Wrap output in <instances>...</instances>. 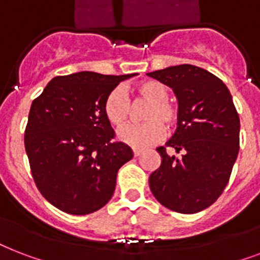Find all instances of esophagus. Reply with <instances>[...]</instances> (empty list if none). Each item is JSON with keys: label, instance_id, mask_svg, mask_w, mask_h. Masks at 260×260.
<instances>
[{"label": "esophagus", "instance_id": "1", "mask_svg": "<svg viewBox=\"0 0 260 260\" xmlns=\"http://www.w3.org/2000/svg\"><path fill=\"white\" fill-rule=\"evenodd\" d=\"M140 154H142V150H139V148H134V156H136V158H138Z\"/></svg>", "mask_w": 260, "mask_h": 260}]
</instances>
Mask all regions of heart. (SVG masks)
I'll use <instances>...</instances> for the list:
<instances>
[{
    "instance_id": "obj_1",
    "label": "heart",
    "mask_w": 260,
    "mask_h": 260,
    "mask_svg": "<svg viewBox=\"0 0 260 260\" xmlns=\"http://www.w3.org/2000/svg\"><path fill=\"white\" fill-rule=\"evenodd\" d=\"M134 91L139 98L148 101L142 114L146 122L120 131L118 139L134 147L150 146L163 139V125L171 129L177 124L179 112L177 106L169 101L167 87L158 81H143L134 87ZM104 113L108 121L116 128H122L129 122L131 102L124 90L114 89L108 94L104 102Z\"/></svg>"
}]
</instances>
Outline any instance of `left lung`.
<instances>
[{"label":"left lung","mask_w":260,"mask_h":260,"mask_svg":"<svg viewBox=\"0 0 260 260\" xmlns=\"http://www.w3.org/2000/svg\"><path fill=\"white\" fill-rule=\"evenodd\" d=\"M170 86L178 100V126L156 151L160 167L150 175L154 197L178 213L201 212L217 200L230 181L239 154L240 118L232 95L221 79L193 64L148 73Z\"/></svg>","instance_id":"left-lung-1"}]
</instances>
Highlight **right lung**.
Instances as JSON below:
<instances>
[{"mask_svg":"<svg viewBox=\"0 0 260 260\" xmlns=\"http://www.w3.org/2000/svg\"><path fill=\"white\" fill-rule=\"evenodd\" d=\"M135 75L55 77L32 102L24 136L30 173L43 197L62 212L101 209L113 196L118 169L134 158L129 147L113 140L104 102Z\"/></svg>","mask_w":260,"mask_h":260,"instance_id":"obj_1","label":"right lung"}]
</instances>
